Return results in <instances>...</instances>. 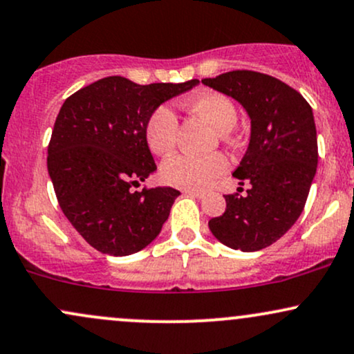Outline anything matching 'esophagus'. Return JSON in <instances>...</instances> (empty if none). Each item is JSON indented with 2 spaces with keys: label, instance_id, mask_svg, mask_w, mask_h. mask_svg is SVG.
<instances>
[{
  "label": "esophagus",
  "instance_id": "34e87169",
  "mask_svg": "<svg viewBox=\"0 0 354 354\" xmlns=\"http://www.w3.org/2000/svg\"><path fill=\"white\" fill-rule=\"evenodd\" d=\"M185 194H188V196H194V198L205 196V193H203V191H196V189H185Z\"/></svg>",
  "mask_w": 354,
  "mask_h": 354
}]
</instances>
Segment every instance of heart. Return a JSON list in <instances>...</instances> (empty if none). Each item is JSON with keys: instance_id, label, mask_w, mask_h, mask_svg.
<instances>
[{"instance_id": "heart-1", "label": "heart", "mask_w": 354, "mask_h": 354, "mask_svg": "<svg viewBox=\"0 0 354 354\" xmlns=\"http://www.w3.org/2000/svg\"><path fill=\"white\" fill-rule=\"evenodd\" d=\"M189 109L205 118L223 136L238 123V109L226 95L216 91H203L193 96ZM146 143L154 154L171 153L178 141V118L168 106H160L149 115L145 128ZM228 169V160L223 154L189 156L176 154L161 165V180L176 188L206 189Z\"/></svg>"}]
</instances>
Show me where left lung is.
<instances>
[{
  "instance_id": "1",
  "label": "left lung",
  "mask_w": 354,
  "mask_h": 354,
  "mask_svg": "<svg viewBox=\"0 0 354 354\" xmlns=\"http://www.w3.org/2000/svg\"><path fill=\"white\" fill-rule=\"evenodd\" d=\"M201 83L238 101L251 121L250 145L233 171L251 188L246 196L226 194V211L208 226L228 248L259 251L303 213L318 168L313 109L296 89L263 73L230 71Z\"/></svg>"
}]
</instances>
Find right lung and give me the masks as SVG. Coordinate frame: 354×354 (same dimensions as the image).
<instances>
[{
  "label": "right lung",
  "mask_w": 354,
  "mask_h": 354,
  "mask_svg": "<svg viewBox=\"0 0 354 354\" xmlns=\"http://www.w3.org/2000/svg\"><path fill=\"white\" fill-rule=\"evenodd\" d=\"M200 83L136 84L108 76L63 103L48 146V173L73 228L109 256L138 253L160 234L180 191H133L156 171L146 121L165 101Z\"/></svg>",
  "instance_id": "add662e5"
}]
</instances>
